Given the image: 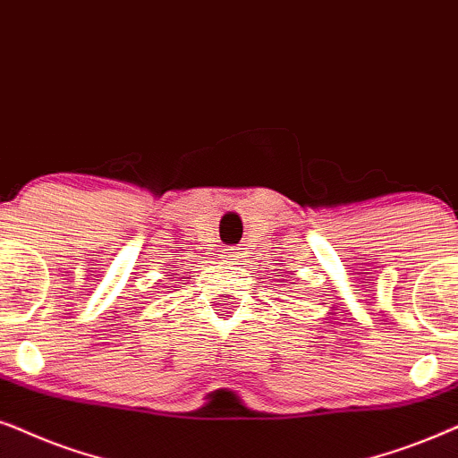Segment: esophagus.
<instances>
[{"label":"esophagus","mask_w":458,"mask_h":458,"mask_svg":"<svg viewBox=\"0 0 458 458\" xmlns=\"http://www.w3.org/2000/svg\"><path fill=\"white\" fill-rule=\"evenodd\" d=\"M225 258H228V259H234V261H239V258H241V251H239V249L230 247V249H228V253H225Z\"/></svg>","instance_id":"34e87169"}]
</instances>
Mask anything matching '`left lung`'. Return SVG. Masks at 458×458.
Here are the masks:
<instances>
[{
  "mask_svg": "<svg viewBox=\"0 0 458 458\" xmlns=\"http://www.w3.org/2000/svg\"><path fill=\"white\" fill-rule=\"evenodd\" d=\"M276 276H284V274H276Z\"/></svg>",
  "mask_w": 458,
  "mask_h": 458,
  "instance_id": "obj_1",
  "label": "left lung"
}]
</instances>
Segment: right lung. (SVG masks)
Listing matches in <instances>:
<instances>
[{
	"instance_id": "1",
	"label": "right lung",
	"mask_w": 458,
	"mask_h": 458,
	"mask_svg": "<svg viewBox=\"0 0 458 458\" xmlns=\"http://www.w3.org/2000/svg\"><path fill=\"white\" fill-rule=\"evenodd\" d=\"M167 276H172V280H178V278H182V274H178V272H172V274H167Z\"/></svg>"
}]
</instances>
